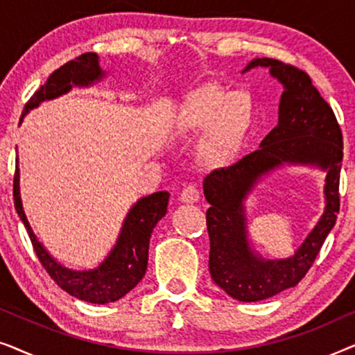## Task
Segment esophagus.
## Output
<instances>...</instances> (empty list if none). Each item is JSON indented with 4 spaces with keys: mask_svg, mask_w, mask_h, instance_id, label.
Returning <instances> with one entry per match:
<instances>
[{
    "mask_svg": "<svg viewBox=\"0 0 355 355\" xmlns=\"http://www.w3.org/2000/svg\"><path fill=\"white\" fill-rule=\"evenodd\" d=\"M198 198H200V192H198V189L193 186V184H189V186L182 189V192H181L182 202L192 203V202H197Z\"/></svg>",
    "mask_w": 355,
    "mask_h": 355,
    "instance_id": "obj_1",
    "label": "esophagus"
}]
</instances>
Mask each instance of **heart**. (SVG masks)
<instances>
[{
    "mask_svg": "<svg viewBox=\"0 0 355 355\" xmlns=\"http://www.w3.org/2000/svg\"><path fill=\"white\" fill-rule=\"evenodd\" d=\"M254 125V101L244 92H227L216 85H203L184 101L176 119L181 139L203 135L198 157L211 168H225L236 162Z\"/></svg>",
    "mask_w": 355,
    "mask_h": 355,
    "instance_id": "obj_1",
    "label": "heart"
}]
</instances>
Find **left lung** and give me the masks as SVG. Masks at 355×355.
Wrapping results in <instances>:
<instances>
[{
    "instance_id": "left-lung-1",
    "label": "left lung",
    "mask_w": 355,
    "mask_h": 355,
    "mask_svg": "<svg viewBox=\"0 0 355 355\" xmlns=\"http://www.w3.org/2000/svg\"><path fill=\"white\" fill-rule=\"evenodd\" d=\"M270 67L284 85L279 101V123L261 140L260 150L230 168L216 169L203 181L207 230L210 236L208 268L215 283L242 302L268 299L293 288L307 275L339 213V174L343 163V132L331 106L315 89L307 72L273 58H255L245 71ZM283 162L317 164L327 171V207L294 257L263 261L246 242L241 202L254 182Z\"/></svg>"
}]
</instances>
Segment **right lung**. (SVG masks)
Listing matches in <instances>:
<instances>
[{
    "mask_svg": "<svg viewBox=\"0 0 355 355\" xmlns=\"http://www.w3.org/2000/svg\"><path fill=\"white\" fill-rule=\"evenodd\" d=\"M101 77H103V72L98 66L96 53H84V55L77 56L76 60L66 62L60 69L53 72L48 77L45 85H42L31 96V100L26 103V108H24L21 119L28 110L40 105V101L56 98V96L69 92L72 85H90ZM12 196L17 215L26 226L33 250H35L38 260L46 270V273L67 294L92 304L114 302V300L124 297L144 278L148 263L150 236H152L157 223L166 215L169 200L168 192H157L140 198L128 213L118 242L103 263L95 270L72 271L53 260V257L43 249V245L33 234L26 213H24L21 193H19L17 166L16 173H14Z\"/></svg>",
    "mask_w": 355,
    "mask_h": 355,
    "instance_id": "obj_1",
    "label": "right lung"
}]
</instances>
